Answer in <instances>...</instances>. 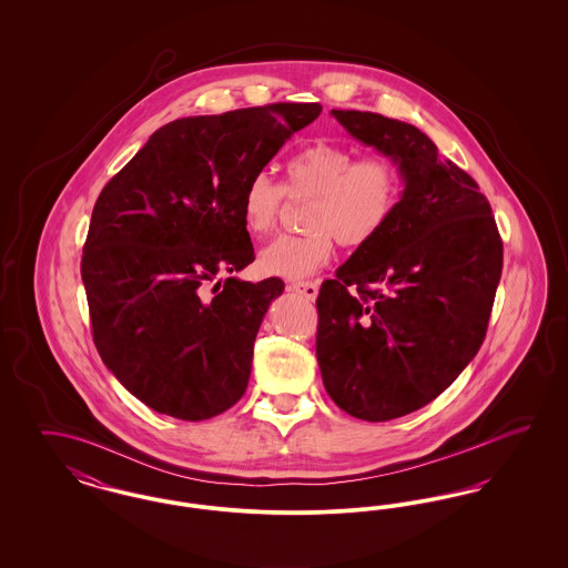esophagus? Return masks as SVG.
Listing matches in <instances>:
<instances>
[{"label": "esophagus", "instance_id": "34e87169", "mask_svg": "<svg viewBox=\"0 0 568 568\" xmlns=\"http://www.w3.org/2000/svg\"><path fill=\"white\" fill-rule=\"evenodd\" d=\"M292 290L300 294V296L306 297V300H315L320 294V285L313 283V281H302V283H294Z\"/></svg>", "mask_w": 568, "mask_h": 568}]
</instances>
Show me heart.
<instances>
[{"instance_id":"obj_1","label":"heart","mask_w":568,"mask_h":568,"mask_svg":"<svg viewBox=\"0 0 568 568\" xmlns=\"http://www.w3.org/2000/svg\"><path fill=\"white\" fill-rule=\"evenodd\" d=\"M285 191L311 197L306 234L278 236L257 257L266 276L300 281L322 271L332 260L336 241L343 246L371 243L394 215L403 179L398 165L385 155L355 160L352 149L336 142H313L287 162L285 187L268 172H255L241 197L244 230L251 236L271 234L281 215Z\"/></svg>"}]
</instances>
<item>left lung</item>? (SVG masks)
I'll list each match as a JSON object with an SVG mask.
<instances>
[{
  "instance_id": "8db88e82",
  "label": "left lung",
  "mask_w": 568,
  "mask_h": 568,
  "mask_svg": "<svg viewBox=\"0 0 568 568\" xmlns=\"http://www.w3.org/2000/svg\"><path fill=\"white\" fill-rule=\"evenodd\" d=\"M332 116L396 163L405 185L387 225L317 297L325 392L357 419L387 422L433 403L479 352L503 241L477 183L415 125L359 110Z\"/></svg>"
}]
</instances>
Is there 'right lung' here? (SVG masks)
Wrapping results in <instances>:
<instances>
[{"label":"right lung","instance_id":"add662e5","mask_svg":"<svg viewBox=\"0 0 568 568\" xmlns=\"http://www.w3.org/2000/svg\"><path fill=\"white\" fill-rule=\"evenodd\" d=\"M320 112L271 104L176 119L100 193L81 264L93 343L140 403L202 422L243 398L255 336L285 283L234 276L255 260L241 197ZM216 273L229 278L209 295Z\"/></svg>","mask_w":568,"mask_h":568}]
</instances>
